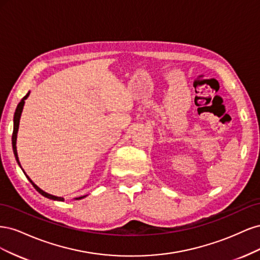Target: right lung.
Instances as JSON below:
<instances>
[{"label":"right lung","mask_w":260,"mask_h":260,"mask_svg":"<svg viewBox=\"0 0 260 260\" xmlns=\"http://www.w3.org/2000/svg\"><path fill=\"white\" fill-rule=\"evenodd\" d=\"M28 95H29V93H27L25 96H23V99L19 102V104L17 105V108H16V112H15V115H14V130H13V136H12V144H13V151H14V155H15V158H16V160H17V162L19 164V159H18V155H17V149H16V139H17V132H18V127H19V119H20V115H21V112H22V107H23V104H25V100L28 98ZM19 166H20V164H19ZM25 172V171H23ZM27 178L29 179V181L31 183H32V185H34V187L36 188V190L40 193V194H42L43 196H45V198H48V199H51V200H54V201H64V199L62 198H58V196H54V195H51V194H49V193H46V192H44L43 190H41L40 187H39L38 185H36L34 182H32V180H31L28 176H27ZM83 198H85V196H81V198H78L77 200H81V199H83Z\"/></svg>","instance_id":"add662e5"}]
</instances>
